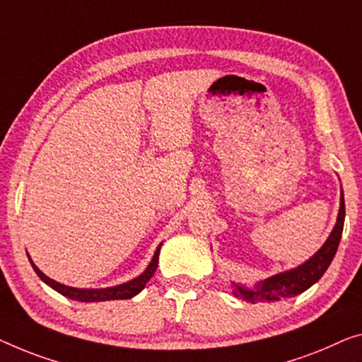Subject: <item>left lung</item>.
Segmentation results:
<instances>
[{"label":"left lung","mask_w":362,"mask_h":362,"mask_svg":"<svg viewBox=\"0 0 362 362\" xmlns=\"http://www.w3.org/2000/svg\"><path fill=\"white\" fill-rule=\"evenodd\" d=\"M344 224V197L343 190L339 193V209L337 216L335 228L332 229L330 235L319 250L312 255L309 260L300 263L296 268L286 269V272L276 273L263 281H258L253 286H244L233 281V294L247 302H274L284 298H294L304 293L315 284L330 267V263L338 250V244L341 240Z\"/></svg>","instance_id":"obj_1"}]
</instances>
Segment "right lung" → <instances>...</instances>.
Returning <instances> with one entry per match:
<instances>
[{"label":"right lung","instance_id":"obj_1","mask_svg":"<svg viewBox=\"0 0 362 362\" xmlns=\"http://www.w3.org/2000/svg\"><path fill=\"white\" fill-rule=\"evenodd\" d=\"M160 245H163V244L158 245V249H156L153 258H151L148 268L144 269V272L139 274V276L129 279V281H127V283L110 286V288H99V289H94V288H71V286L58 283V281H55V279L48 278L45 273H42L40 269L37 268L35 263L32 262L29 253H27V257H29V262H30L32 268H34V272L37 273V276H39L43 283L50 286L52 289H55L57 293H60L62 296H64V298L73 299V300H79V302H104V300H115V299H132L133 296L141 293V291L144 289V286H146V283L149 281L151 278H153L156 268H158Z\"/></svg>","mask_w":362,"mask_h":362}]
</instances>
